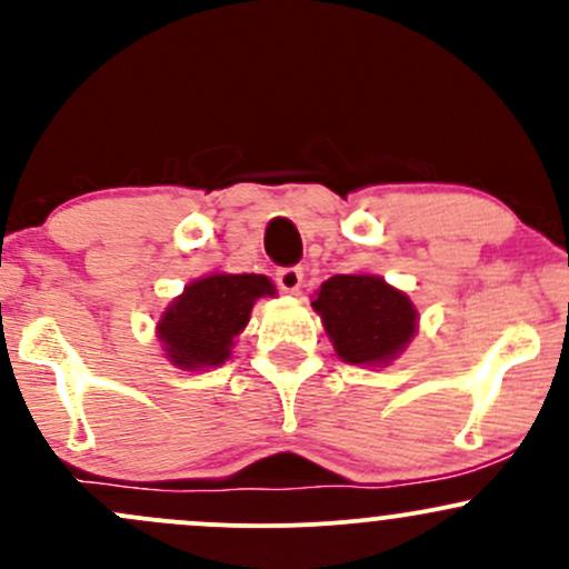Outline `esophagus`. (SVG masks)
Masks as SVG:
<instances>
[{
    "instance_id": "obj_1",
    "label": "esophagus",
    "mask_w": 569,
    "mask_h": 569,
    "mask_svg": "<svg viewBox=\"0 0 569 569\" xmlns=\"http://www.w3.org/2000/svg\"><path fill=\"white\" fill-rule=\"evenodd\" d=\"M302 267H280L278 272H274V278H278V286L283 291H289V295H295V291H300L302 286Z\"/></svg>"
}]
</instances>
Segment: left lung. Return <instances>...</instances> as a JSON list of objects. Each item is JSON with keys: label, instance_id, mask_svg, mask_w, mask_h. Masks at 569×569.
I'll use <instances>...</instances> for the list:
<instances>
[{"label": "left lung", "instance_id": "obj_1", "mask_svg": "<svg viewBox=\"0 0 569 569\" xmlns=\"http://www.w3.org/2000/svg\"><path fill=\"white\" fill-rule=\"evenodd\" d=\"M338 358L355 366H386L410 343L418 311L405 291L377 274H336L311 302Z\"/></svg>", "mask_w": 569, "mask_h": 569}]
</instances>
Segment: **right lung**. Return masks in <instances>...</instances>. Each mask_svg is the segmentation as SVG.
<instances>
[{"instance_id":"add662e5","label":"right lung","mask_w":569,"mask_h":569,"mask_svg":"<svg viewBox=\"0 0 569 569\" xmlns=\"http://www.w3.org/2000/svg\"><path fill=\"white\" fill-rule=\"evenodd\" d=\"M272 295V280L263 274L214 272L192 280L159 319L157 332L164 355L183 371L226 363L258 297Z\"/></svg>"}]
</instances>
